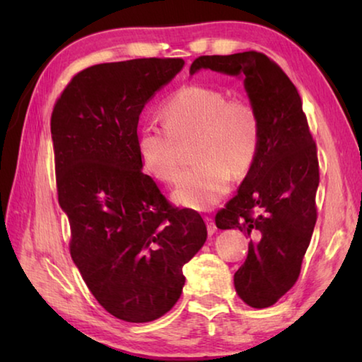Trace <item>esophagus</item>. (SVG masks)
Here are the masks:
<instances>
[{"label":"esophagus","mask_w":362,"mask_h":362,"mask_svg":"<svg viewBox=\"0 0 362 362\" xmlns=\"http://www.w3.org/2000/svg\"><path fill=\"white\" fill-rule=\"evenodd\" d=\"M204 222H206V225H207V233H209V235H214V233L217 231V226H216V223H214L212 217L206 216V217H204Z\"/></svg>","instance_id":"obj_1"}]
</instances>
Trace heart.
<instances>
[{"label": "heart", "mask_w": 362, "mask_h": 362, "mask_svg": "<svg viewBox=\"0 0 362 362\" xmlns=\"http://www.w3.org/2000/svg\"><path fill=\"white\" fill-rule=\"evenodd\" d=\"M163 124L145 122L137 151L146 173L173 183L180 168V144L193 140V166L180 175L174 198L192 209H209L222 199L233 177L246 175L260 150L262 122L257 108L243 97H228L211 86L192 84L161 107Z\"/></svg>", "instance_id": "heart-1"}]
</instances>
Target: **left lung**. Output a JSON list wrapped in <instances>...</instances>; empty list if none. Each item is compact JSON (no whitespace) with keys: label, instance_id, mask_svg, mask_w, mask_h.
I'll return each mask as SVG.
<instances>
[{"label":"left lung","instance_id":"obj_1","mask_svg":"<svg viewBox=\"0 0 362 362\" xmlns=\"http://www.w3.org/2000/svg\"><path fill=\"white\" fill-rule=\"evenodd\" d=\"M199 69L243 75L260 116L259 155L238 193L216 214V225L250 238L247 259L235 273V289L249 306L267 308L297 283L313 235L320 185L316 142L297 88L265 54L201 56L189 73Z\"/></svg>","mask_w":362,"mask_h":362}]
</instances>
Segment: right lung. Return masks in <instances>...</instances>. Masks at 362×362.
I'll return each instance as SVG.
<instances>
[{"mask_svg":"<svg viewBox=\"0 0 362 362\" xmlns=\"http://www.w3.org/2000/svg\"><path fill=\"white\" fill-rule=\"evenodd\" d=\"M183 59H134L84 69L54 103L51 134L59 204L70 222V255L110 315L161 317L180 298L183 265L207 228L169 203L142 173L137 124L146 100Z\"/></svg>","mask_w":362,"mask_h":362,"instance_id":"obj_1","label":"right lung"}]
</instances>
